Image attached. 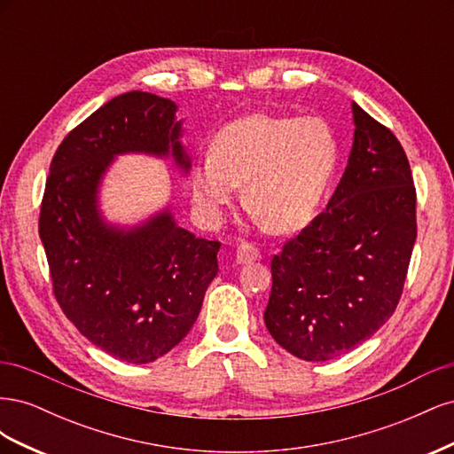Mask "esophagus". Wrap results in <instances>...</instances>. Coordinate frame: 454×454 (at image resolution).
Returning <instances> with one entry per match:
<instances>
[{
    "instance_id": "1",
    "label": "esophagus",
    "mask_w": 454,
    "mask_h": 454,
    "mask_svg": "<svg viewBox=\"0 0 454 454\" xmlns=\"http://www.w3.org/2000/svg\"><path fill=\"white\" fill-rule=\"evenodd\" d=\"M235 259L239 265H248V263H255V261L261 259V252L255 248V246L244 242L240 244L237 248V254H235Z\"/></svg>"
}]
</instances>
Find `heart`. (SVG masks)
<instances>
[{
  "instance_id": "b5f03b06",
  "label": "heart",
  "mask_w": 454,
  "mask_h": 454,
  "mask_svg": "<svg viewBox=\"0 0 454 454\" xmlns=\"http://www.w3.org/2000/svg\"><path fill=\"white\" fill-rule=\"evenodd\" d=\"M339 164V144L320 117L252 114L215 134L212 153L191 168V191L208 223L223 217L244 185V202L274 232L305 227Z\"/></svg>"
}]
</instances>
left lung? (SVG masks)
<instances>
[{"instance_id":"left-lung-1","label":"left lung","mask_w":454,"mask_h":454,"mask_svg":"<svg viewBox=\"0 0 454 454\" xmlns=\"http://www.w3.org/2000/svg\"><path fill=\"white\" fill-rule=\"evenodd\" d=\"M354 142L329 199L270 261L265 325L295 358L325 362L388 322L417 240L413 176L395 136L352 102Z\"/></svg>"}]
</instances>
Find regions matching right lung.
I'll use <instances>...</instances> for the list:
<instances>
[{
	"instance_id": "add662e5",
	"label": "right lung",
	"mask_w": 454,
	"mask_h": 454,
	"mask_svg": "<svg viewBox=\"0 0 454 454\" xmlns=\"http://www.w3.org/2000/svg\"><path fill=\"white\" fill-rule=\"evenodd\" d=\"M177 106L132 90L66 136L51 162L39 214L54 295L81 335L114 358L149 364L193 327L217 274V240L180 227L164 206L142 223H109L104 176L119 155L172 157L189 172Z\"/></svg>"
}]
</instances>
